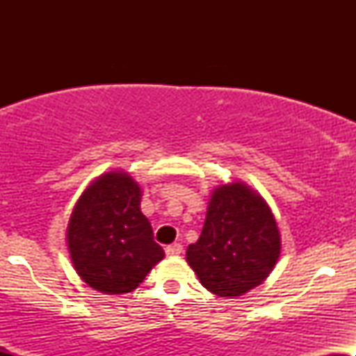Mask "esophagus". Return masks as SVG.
Masks as SVG:
<instances>
[{
	"label": "esophagus",
	"mask_w": 356,
	"mask_h": 356,
	"mask_svg": "<svg viewBox=\"0 0 356 356\" xmlns=\"http://www.w3.org/2000/svg\"><path fill=\"white\" fill-rule=\"evenodd\" d=\"M182 252V246L179 243L170 244V246L165 248V254L167 256H179Z\"/></svg>",
	"instance_id": "34e87169"
}]
</instances>
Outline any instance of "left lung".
<instances>
[{"label":"left lung","instance_id":"obj_1","mask_svg":"<svg viewBox=\"0 0 356 356\" xmlns=\"http://www.w3.org/2000/svg\"><path fill=\"white\" fill-rule=\"evenodd\" d=\"M280 254L271 207L248 184L232 181L211 192L201 236L189 244L186 261L207 291L232 298L266 281Z\"/></svg>","mask_w":356,"mask_h":356}]
</instances>
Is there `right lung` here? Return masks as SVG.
<instances>
[{"label": "right lung", "mask_w": 356, "mask_h": 356, "mask_svg": "<svg viewBox=\"0 0 356 356\" xmlns=\"http://www.w3.org/2000/svg\"><path fill=\"white\" fill-rule=\"evenodd\" d=\"M140 199V186L125 170L102 174L81 192L68 220L67 246L73 269L90 288L132 293L164 259Z\"/></svg>", "instance_id": "1"}]
</instances>
